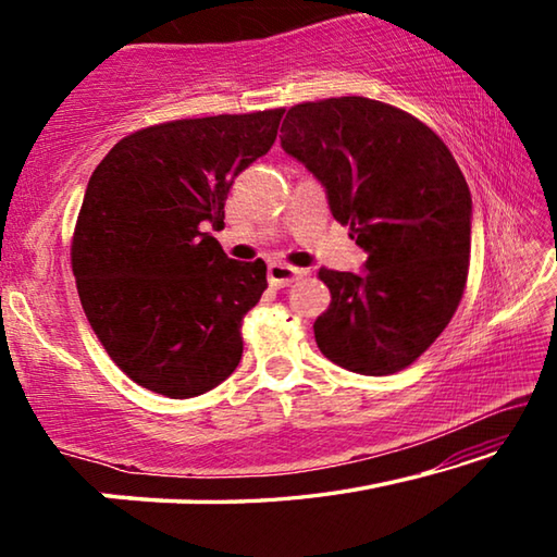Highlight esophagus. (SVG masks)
I'll return each instance as SVG.
<instances>
[{"label":"esophagus","mask_w":557,"mask_h":557,"mask_svg":"<svg viewBox=\"0 0 557 557\" xmlns=\"http://www.w3.org/2000/svg\"><path fill=\"white\" fill-rule=\"evenodd\" d=\"M301 275H305V272H301L299 268L285 265V262H270V268H268V280H270V285H275V287H287L295 280H299Z\"/></svg>","instance_id":"obj_1"}]
</instances>
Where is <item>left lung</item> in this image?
I'll return each instance as SVG.
<instances>
[{
    "label": "left lung",
    "instance_id": "obj_1",
    "mask_svg": "<svg viewBox=\"0 0 557 557\" xmlns=\"http://www.w3.org/2000/svg\"><path fill=\"white\" fill-rule=\"evenodd\" d=\"M282 149L324 186L334 219L369 258L363 272L319 270L332 305L319 351L361 375L410 366L465 295L471 194L447 145L420 120L369 98L289 108Z\"/></svg>",
    "mask_w": 557,
    "mask_h": 557
}]
</instances>
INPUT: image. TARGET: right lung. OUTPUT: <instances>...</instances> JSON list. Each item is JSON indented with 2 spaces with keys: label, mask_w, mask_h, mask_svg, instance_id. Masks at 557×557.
<instances>
[{
  "label": "right lung",
  "mask_w": 557,
  "mask_h": 557,
  "mask_svg": "<svg viewBox=\"0 0 557 557\" xmlns=\"http://www.w3.org/2000/svg\"><path fill=\"white\" fill-rule=\"evenodd\" d=\"M285 110L176 120L139 129L92 172L71 262L92 332L132 381L166 398L215 388L243 356L240 322L268 287L221 228L243 169L275 145Z\"/></svg>",
  "instance_id": "obj_1"
}]
</instances>
